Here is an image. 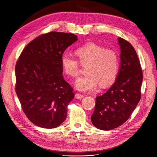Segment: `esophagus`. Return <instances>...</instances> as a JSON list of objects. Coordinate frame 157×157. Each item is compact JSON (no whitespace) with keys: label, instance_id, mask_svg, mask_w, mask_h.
<instances>
[{"label":"esophagus","instance_id":"esophagus-1","mask_svg":"<svg viewBox=\"0 0 157 157\" xmlns=\"http://www.w3.org/2000/svg\"><path fill=\"white\" fill-rule=\"evenodd\" d=\"M75 97H76V98H77V99H81V98H83V97H84V95L78 93V94H76Z\"/></svg>","mask_w":157,"mask_h":157}]
</instances>
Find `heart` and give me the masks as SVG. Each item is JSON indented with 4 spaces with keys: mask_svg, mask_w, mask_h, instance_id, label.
Returning <instances> with one entry per match:
<instances>
[{
    "mask_svg": "<svg viewBox=\"0 0 157 157\" xmlns=\"http://www.w3.org/2000/svg\"><path fill=\"white\" fill-rule=\"evenodd\" d=\"M79 62L86 66L85 76L76 81V88L81 92H90L98 85L102 88L113 84L119 72V59L113 49L94 43L81 46L75 52ZM61 65L67 76L76 78L79 74L78 61L67 53L61 56Z\"/></svg>",
    "mask_w": 157,
    "mask_h": 157,
    "instance_id": "heart-1",
    "label": "heart"
}]
</instances>
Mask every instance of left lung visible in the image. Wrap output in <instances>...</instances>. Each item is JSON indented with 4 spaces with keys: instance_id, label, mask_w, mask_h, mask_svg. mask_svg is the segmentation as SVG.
<instances>
[{
    "instance_id": "8db88e82",
    "label": "left lung",
    "mask_w": 157,
    "mask_h": 157,
    "mask_svg": "<svg viewBox=\"0 0 157 157\" xmlns=\"http://www.w3.org/2000/svg\"><path fill=\"white\" fill-rule=\"evenodd\" d=\"M120 65L118 76L112 86L96 97L91 117L97 128L109 130L123 124L130 117L141 99L143 72L135 49L127 40L118 38Z\"/></svg>"
}]
</instances>
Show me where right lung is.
<instances>
[{
	"mask_svg": "<svg viewBox=\"0 0 157 157\" xmlns=\"http://www.w3.org/2000/svg\"><path fill=\"white\" fill-rule=\"evenodd\" d=\"M77 40L71 33L40 35L26 46L16 62V94L27 117L38 127L54 128L67 118L74 94L63 79L60 60Z\"/></svg>",
	"mask_w": 157,
	"mask_h": 157,
	"instance_id": "obj_1",
	"label": "right lung"
}]
</instances>
